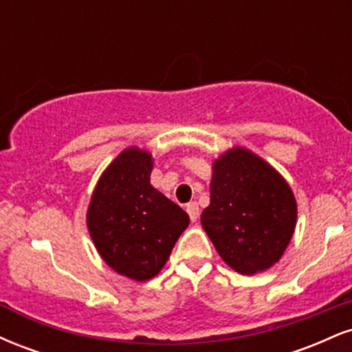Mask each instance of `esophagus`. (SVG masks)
<instances>
[{"label":"esophagus","instance_id":"34e87169","mask_svg":"<svg viewBox=\"0 0 352 352\" xmlns=\"http://www.w3.org/2000/svg\"><path fill=\"white\" fill-rule=\"evenodd\" d=\"M187 213H188L190 220L197 221V218H199V213H200L199 205H197L195 201H190V204L187 205Z\"/></svg>","mask_w":352,"mask_h":352}]
</instances>
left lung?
<instances>
[{
  "label": "left lung",
  "instance_id": "obj_1",
  "mask_svg": "<svg viewBox=\"0 0 352 352\" xmlns=\"http://www.w3.org/2000/svg\"><path fill=\"white\" fill-rule=\"evenodd\" d=\"M296 217L292 187L260 155L233 147L213 160L201 227L230 268L240 274L272 268L292 241Z\"/></svg>",
  "mask_w": 352,
  "mask_h": 352
}]
</instances>
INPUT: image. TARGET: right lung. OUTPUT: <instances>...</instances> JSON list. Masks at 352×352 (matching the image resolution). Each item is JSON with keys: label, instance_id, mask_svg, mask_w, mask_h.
I'll list each match as a JSON object with an SVG mask.
<instances>
[{"label": "right lung", "instance_id": "right-lung-1", "mask_svg": "<svg viewBox=\"0 0 352 352\" xmlns=\"http://www.w3.org/2000/svg\"><path fill=\"white\" fill-rule=\"evenodd\" d=\"M152 153L124 148L96 184L87 230L107 266L134 281L160 273L190 218L151 185Z\"/></svg>", "mask_w": 352, "mask_h": 352}]
</instances>
